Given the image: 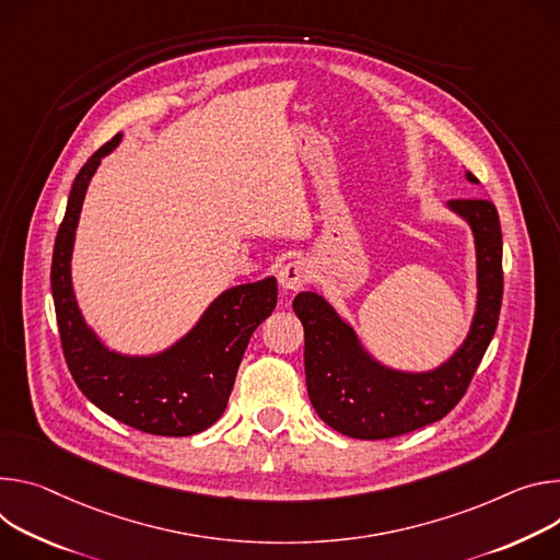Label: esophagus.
Segmentation results:
<instances>
[{"label": "esophagus", "mask_w": 560, "mask_h": 560, "mask_svg": "<svg viewBox=\"0 0 560 560\" xmlns=\"http://www.w3.org/2000/svg\"><path fill=\"white\" fill-rule=\"evenodd\" d=\"M278 280L284 291H300L308 280H312V269H308L304 260H291L280 269Z\"/></svg>", "instance_id": "obj_1"}]
</instances>
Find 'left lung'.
Instances as JSON below:
<instances>
[{"instance_id": "8db88e82", "label": "left lung", "mask_w": 560, "mask_h": 560, "mask_svg": "<svg viewBox=\"0 0 560 560\" xmlns=\"http://www.w3.org/2000/svg\"><path fill=\"white\" fill-rule=\"evenodd\" d=\"M478 182L474 173H465ZM469 222L476 242L478 300L465 342L431 371H398L381 364L355 331L318 293L302 291L293 312L304 327L306 392L316 413L349 439L383 441L447 416L465 396L499 325L503 302V235L489 200H450Z\"/></svg>"}]
</instances>
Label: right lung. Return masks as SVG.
Returning a JSON list of instances; mask_svg holds the SVG:
<instances>
[{
	"instance_id": "add662e5",
	"label": "right lung",
	"mask_w": 560,
	"mask_h": 560,
	"mask_svg": "<svg viewBox=\"0 0 560 560\" xmlns=\"http://www.w3.org/2000/svg\"><path fill=\"white\" fill-rule=\"evenodd\" d=\"M119 140L117 133L80 168L55 237L50 289L61 349L80 392L110 418L153 436H194L226 409L248 338L276 308L278 282L265 278L226 289L198 325L162 353L110 351L82 318L71 282V256L89 182Z\"/></svg>"
}]
</instances>
